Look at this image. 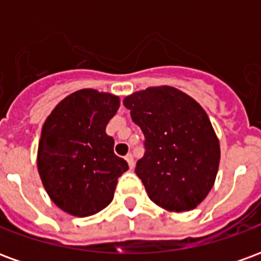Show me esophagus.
<instances>
[{
	"instance_id": "34e87169",
	"label": "esophagus",
	"mask_w": 261,
	"mask_h": 261,
	"mask_svg": "<svg viewBox=\"0 0 261 261\" xmlns=\"http://www.w3.org/2000/svg\"><path fill=\"white\" fill-rule=\"evenodd\" d=\"M125 161H127V164L130 166V169H133V168H134V156H133L131 153H128V155L125 156Z\"/></svg>"
}]
</instances>
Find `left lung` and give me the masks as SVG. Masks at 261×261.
<instances>
[{"mask_svg":"<svg viewBox=\"0 0 261 261\" xmlns=\"http://www.w3.org/2000/svg\"><path fill=\"white\" fill-rule=\"evenodd\" d=\"M123 103L145 136L136 173L149 198L169 213L194 210L211 192L221 159L205 110L168 85L134 92Z\"/></svg>","mask_w":261,"mask_h":261,"instance_id":"1","label":"left lung"}]
</instances>
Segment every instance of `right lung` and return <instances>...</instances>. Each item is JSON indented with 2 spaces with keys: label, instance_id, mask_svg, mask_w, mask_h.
I'll return each mask as SVG.
<instances>
[{
  "label": "right lung",
  "instance_id": "right-lung-1",
  "mask_svg": "<svg viewBox=\"0 0 261 261\" xmlns=\"http://www.w3.org/2000/svg\"><path fill=\"white\" fill-rule=\"evenodd\" d=\"M120 97L81 89L64 97L42 127L37 170L51 201L74 217L97 214L112 202L117 179L128 169L106 134Z\"/></svg>",
  "mask_w": 261,
  "mask_h": 261
}]
</instances>
